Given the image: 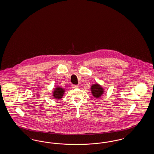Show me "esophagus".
<instances>
[{
    "label": "esophagus",
    "instance_id": "34e87169",
    "mask_svg": "<svg viewBox=\"0 0 154 154\" xmlns=\"http://www.w3.org/2000/svg\"><path fill=\"white\" fill-rule=\"evenodd\" d=\"M79 87L78 85H72V88H73V89H75V88H77Z\"/></svg>",
    "mask_w": 154,
    "mask_h": 154
}]
</instances>
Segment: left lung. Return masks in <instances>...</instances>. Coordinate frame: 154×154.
<instances>
[{
  "instance_id": "left-lung-1",
  "label": "left lung",
  "mask_w": 154,
  "mask_h": 154,
  "mask_svg": "<svg viewBox=\"0 0 154 154\" xmlns=\"http://www.w3.org/2000/svg\"><path fill=\"white\" fill-rule=\"evenodd\" d=\"M91 91L94 97L99 98L103 95L104 89L99 84L96 82L91 85Z\"/></svg>"
}]
</instances>
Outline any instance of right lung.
Returning a JSON list of instances; mask_svg holds the SVG:
<instances>
[{
  "label": "right lung",
  "mask_w": 154,
  "mask_h": 154,
  "mask_svg": "<svg viewBox=\"0 0 154 154\" xmlns=\"http://www.w3.org/2000/svg\"><path fill=\"white\" fill-rule=\"evenodd\" d=\"M52 96L54 97L57 100H59L62 98L65 92V89L60 86H56L52 91Z\"/></svg>",
  "instance_id": "right-lung-1"
}]
</instances>
